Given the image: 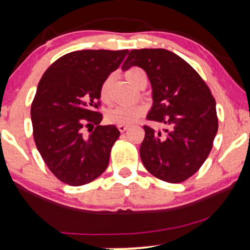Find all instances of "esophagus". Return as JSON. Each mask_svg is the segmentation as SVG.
Returning <instances> with one entry per match:
<instances>
[{
    "mask_svg": "<svg viewBox=\"0 0 250 250\" xmlns=\"http://www.w3.org/2000/svg\"><path fill=\"white\" fill-rule=\"evenodd\" d=\"M117 128H119V130L121 131V133H125V131L128 129V125H117Z\"/></svg>",
    "mask_w": 250,
    "mask_h": 250,
    "instance_id": "esophagus-1",
    "label": "esophagus"
}]
</instances>
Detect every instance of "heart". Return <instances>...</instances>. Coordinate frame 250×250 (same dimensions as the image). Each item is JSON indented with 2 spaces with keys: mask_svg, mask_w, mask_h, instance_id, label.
I'll use <instances>...</instances> for the list:
<instances>
[{
  "mask_svg": "<svg viewBox=\"0 0 250 250\" xmlns=\"http://www.w3.org/2000/svg\"><path fill=\"white\" fill-rule=\"evenodd\" d=\"M125 80L130 83L135 88L141 89L146 88L147 85V75L141 68L133 67L125 73ZM111 77H108L102 82L100 87V99L103 102H107L109 100V91H110ZM143 115V108L140 105H130V107H125V105H119L109 109L105 114V119L109 123L113 125H131L136 122Z\"/></svg>",
  "mask_w": 250,
  "mask_h": 250,
  "instance_id": "1",
  "label": "heart"
}]
</instances>
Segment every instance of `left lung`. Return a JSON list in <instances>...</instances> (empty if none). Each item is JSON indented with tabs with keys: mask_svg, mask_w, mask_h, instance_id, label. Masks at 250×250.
Wrapping results in <instances>:
<instances>
[{
	"mask_svg": "<svg viewBox=\"0 0 250 250\" xmlns=\"http://www.w3.org/2000/svg\"><path fill=\"white\" fill-rule=\"evenodd\" d=\"M147 73L153 87V107L147 120L168 125L165 133L143 125L146 135L140 156L157 179L180 183L207 160L219 129L216 102L197 71L166 49H134L122 65Z\"/></svg>",
	"mask_w": 250,
	"mask_h": 250,
	"instance_id": "1",
	"label": "left lung"
}]
</instances>
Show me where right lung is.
<instances>
[{
    "label": "right lung",
    "instance_id": "1",
    "mask_svg": "<svg viewBox=\"0 0 250 250\" xmlns=\"http://www.w3.org/2000/svg\"><path fill=\"white\" fill-rule=\"evenodd\" d=\"M127 54V49L71 51L40 80L30 109L34 141L49 170L65 185H87L108 167L120 131L115 125H100V87ZM83 127L92 128L89 137Z\"/></svg>",
    "mask_w": 250,
    "mask_h": 250
}]
</instances>
